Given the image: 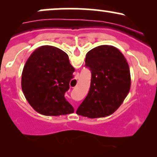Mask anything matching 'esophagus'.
<instances>
[{
    "mask_svg": "<svg viewBox=\"0 0 157 157\" xmlns=\"http://www.w3.org/2000/svg\"><path fill=\"white\" fill-rule=\"evenodd\" d=\"M75 79H76V80H77V79H78V75H76V77H75Z\"/></svg>",
    "mask_w": 157,
    "mask_h": 157,
    "instance_id": "1",
    "label": "esophagus"
}]
</instances>
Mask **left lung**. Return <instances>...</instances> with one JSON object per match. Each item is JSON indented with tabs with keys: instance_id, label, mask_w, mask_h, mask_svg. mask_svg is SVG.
Here are the masks:
<instances>
[{
	"instance_id": "left-lung-1",
	"label": "left lung",
	"mask_w": 157,
	"mask_h": 157,
	"mask_svg": "<svg viewBox=\"0 0 157 157\" xmlns=\"http://www.w3.org/2000/svg\"><path fill=\"white\" fill-rule=\"evenodd\" d=\"M86 66L91 70V86L76 113L89 118L112 114L130 91L131 75L127 60L114 46L102 45L86 54Z\"/></svg>"
}]
</instances>
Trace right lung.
<instances>
[{"label":"right lung","instance_id":"add662e5","mask_svg":"<svg viewBox=\"0 0 157 157\" xmlns=\"http://www.w3.org/2000/svg\"><path fill=\"white\" fill-rule=\"evenodd\" d=\"M75 68L68 56L60 48L43 46L35 50L25 63L21 88L26 99L36 111L46 116L74 112L65 98Z\"/></svg>","mask_w":157,"mask_h":157}]
</instances>
